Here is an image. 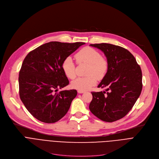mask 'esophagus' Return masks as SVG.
Instances as JSON below:
<instances>
[{
	"instance_id": "1",
	"label": "esophagus",
	"mask_w": 159,
	"mask_h": 159,
	"mask_svg": "<svg viewBox=\"0 0 159 159\" xmlns=\"http://www.w3.org/2000/svg\"><path fill=\"white\" fill-rule=\"evenodd\" d=\"M78 93H84V91H80V90H78Z\"/></svg>"
}]
</instances>
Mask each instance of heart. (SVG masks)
Returning a JSON list of instances; mask_svg holds the SVG:
<instances>
[{"label":"heart","mask_w":159,"mask_h":159,"mask_svg":"<svg viewBox=\"0 0 159 159\" xmlns=\"http://www.w3.org/2000/svg\"><path fill=\"white\" fill-rule=\"evenodd\" d=\"M75 58L79 63L89 64L87 72L89 76L78 77L73 80L71 83L72 88L80 91H86L95 85L97 79H101L104 77L108 68V64L107 61L102 57L101 54L96 49L90 47L82 48L75 55ZM62 68L68 78L73 79L76 76L75 65L71 57L65 58Z\"/></svg>","instance_id":"b5f03b06"}]
</instances>
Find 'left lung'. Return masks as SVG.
Instances as JSON below:
<instances>
[{
  "label": "left lung",
  "instance_id": "1",
  "mask_svg": "<svg viewBox=\"0 0 159 159\" xmlns=\"http://www.w3.org/2000/svg\"><path fill=\"white\" fill-rule=\"evenodd\" d=\"M105 55L108 68L98 88L105 91L92 92L91 112L103 121L111 122L127 115L139 97L143 84L142 71L128 51L107 43L90 44Z\"/></svg>",
  "mask_w": 159,
  "mask_h": 159
}]
</instances>
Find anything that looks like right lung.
I'll return each mask as SVG.
<instances>
[{
	"mask_svg": "<svg viewBox=\"0 0 159 159\" xmlns=\"http://www.w3.org/2000/svg\"><path fill=\"white\" fill-rule=\"evenodd\" d=\"M84 43L50 42L29 53L19 72V95L28 111L39 120L54 123L61 119L77 95L75 89L62 90L69 84L62 65Z\"/></svg>",
	"mask_w": 159,
	"mask_h": 159,
	"instance_id": "right-lung-1",
	"label": "right lung"
}]
</instances>
